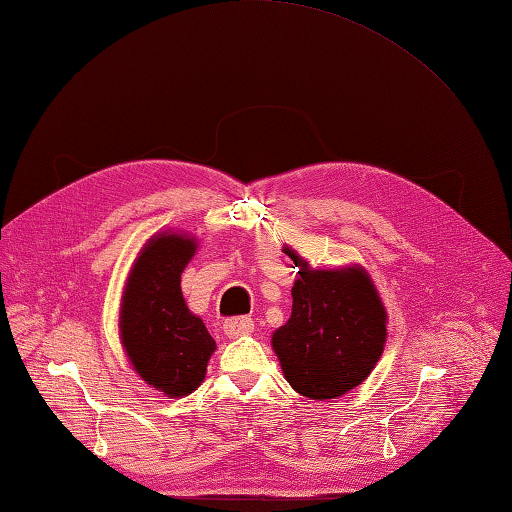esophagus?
I'll use <instances>...</instances> for the list:
<instances>
[{
    "mask_svg": "<svg viewBox=\"0 0 512 512\" xmlns=\"http://www.w3.org/2000/svg\"><path fill=\"white\" fill-rule=\"evenodd\" d=\"M254 331V320L252 318H228L224 322V333L228 337H243V335H250Z\"/></svg>",
    "mask_w": 512,
    "mask_h": 512,
    "instance_id": "1",
    "label": "esophagus"
}]
</instances>
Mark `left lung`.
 <instances>
[{
  "label": "left lung",
  "mask_w": 512,
  "mask_h": 512,
  "mask_svg": "<svg viewBox=\"0 0 512 512\" xmlns=\"http://www.w3.org/2000/svg\"><path fill=\"white\" fill-rule=\"evenodd\" d=\"M292 314L271 337L284 378L309 399L342 397L376 367L386 342V309L369 273L354 265L312 269L297 252Z\"/></svg>",
  "instance_id": "1"
}]
</instances>
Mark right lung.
I'll return each mask as SVG.
<instances>
[{"label":"right lung","mask_w":512,"mask_h":512,"mask_svg":"<svg viewBox=\"0 0 512 512\" xmlns=\"http://www.w3.org/2000/svg\"><path fill=\"white\" fill-rule=\"evenodd\" d=\"M198 241L158 232L134 260L119 312V335L136 374L168 397H183L205 380L215 342L185 305L181 273Z\"/></svg>","instance_id":"add662e5"}]
</instances>
